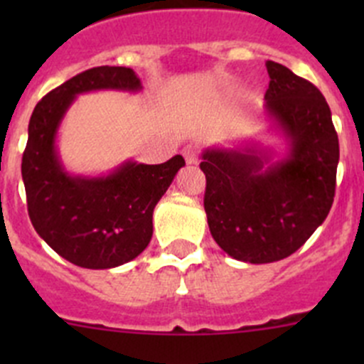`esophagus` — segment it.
Returning a JSON list of instances; mask_svg holds the SVG:
<instances>
[{
	"instance_id": "34e87169",
	"label": "esophagus",
	"mask_w": 364,
	"mask_h": 364,
	"mask_svg": "<svg viewBox=\"0 0 364 364\" xmlns=\"http://www.w3.org/2000/svg\"><path fill=\"white\" fill-rule=\"evenodd\" d=\"M183 156H185V160H186V164H197V161H199V151H197V148L196 146H192V144H188V146H185V148H183Z\"/></svg>"
}]
</instances>
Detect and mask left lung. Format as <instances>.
<instances>
[{
    "label": "left lung",
    "mask_w": 364,
    "mask_h": 364,
    "mask_svg": "<svg viewBox=\"0 0 364 364\" xmlns=\"http://www.w3.org/2000/svg\"><path fill=\"white\" fill-rule=\"evenodd\" d=\"M266 112L289 141L271 160L259 146L203 153L204 209L213 240L230 257L267 264L292 255L326 220L335 199L338 135L321 91L274 61H266Z\"/></svg>",
    "instance_id": "obj_1"
}]
</instances>
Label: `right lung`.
Masks as SVG:
<instances>
[{"label": "right lung", "instance_id": "right-lung-1", "mask_svg": "<svg viewBox=\"0 0 364 364\" xmlns=\"http://www.w3.org/2000/svg\"><path fill=\"white\" fill-rule=\"evenodd\" d=\"M127 67H95L49 91L36 104L23 155L28 213L38 236L63 259L87 269H111L144 252L153 236V209L179 168L127 161L109 176H70L56 151V134L77 95L97 90L139 91Z\"/></svg>", "mask_w": 364, "mask_h": 364}]
</instances>
